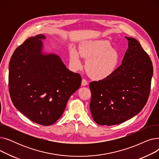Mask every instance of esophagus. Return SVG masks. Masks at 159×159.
<instances>
[{
    "label": "esophagus",
    "instance_id": "obj_1",
    "mask_svg": "<svg viewBox=\"0 0 159 159\" xmlns=\"http://www.w3.org/2000/svg\"><path fill=\"white\" fill-rule=\"evenodd\" d=\"M86 85H88V82H87V80H86V79H83L82 80V86H86Z\"/></svg>",
    "mask_w": 159,
    "mask_h": 159
}]
</instances>
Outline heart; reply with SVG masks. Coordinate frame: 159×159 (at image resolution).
<instances>
[{"label":"heart","instance_id":"1","mask_svg":"<svg viewBox=\"0 0 159 159\" xmlns=\"http://www.w3.org/2000/svg\"><path fill=\"white\" fill-rule=\"evenodd\" d=\"M80 55L88 60L86 70L89 76L95 80H102L112 75L120 62L119 53L110 42L104 40L89 41L80 49ZM70 62L75 70L82 67V62L77 50L71 49Z\"/></svg>","mask_w":159,"mask_h":159}]
</instances>
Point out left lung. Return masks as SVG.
Segmentation results:
<instances>
[{
    "mask_svg": "<svg viewBox=\"0 0 159 159\" xmlns=\"http://www.w3.org/2000/svg\"><path fill=\"white\" fill-rule=\"evenodd\" d=\"M128 49L122 64L108 77L89 83L90 111L98 125L122 123L147 103L153 68L148 54L135 39L127 37Z\"/></svg>",
    "mask_w": 159,
    "mask_h": 159,
    "instance_id": "8db88e82",
    "label": "left lung"
}]
</instances>
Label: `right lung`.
Returning <instances> with one entry per match:
<instances>
[{
  "label": "right lung",
  "mask_w": 159,
  "mask_h": 159,
  "mask_svg": "<svg viewBox=\"0 0 159 159\" xmlns=\"http://www.w3.org/2000/svg\"><path fill=\"white\" fill-rule=\"evenodd\" d=\"M44 39L42 34L31 37L16 48L9 64L8 86L16 109L30 120L49 126L60 119L82 78L58 56L42 53Z\"/></svg>",
  "instance_id": "1"
}]
</instances>
